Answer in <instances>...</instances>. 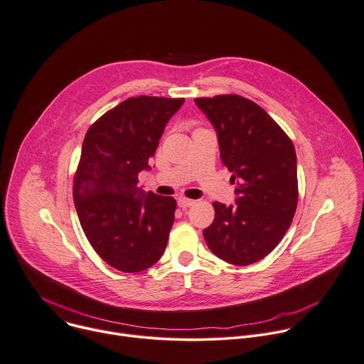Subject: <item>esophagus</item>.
I'll return each mask as SVG.
<instances>
[{
  "label": "esophagus",
  "instance_id": "obj_1",
  "mask_svg": "<svg viewBox=\"0 0 364 364\" xmlns=\"http://www.w3.org/2000/svg\"><path fill=\"white\" fill-rule=\"evenodd\" d=\"M195 204L193 199H188V198H179L178 199V205L182 208V210H186L189 207H192Z\"/></svg>",
  "mask_w": 364,
  "mask_h": 364
}]
</instances>
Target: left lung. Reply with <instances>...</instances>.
Segmentation results:
<instances>
[{"mask_svg":"<svg viewBox=\"0 0 364 364\" xmlns=\"http://www.w3.org/2000/svg\"><path fill=\"white\" fill-rule=\"evenodd\" d=\"M218 137L221 161L232 173L235 205L215 203L204 230L210 250L237 266L266 257L288 231L298 204L292 140L256 102L240 95L195 98Z\"/></svg>","mask_w":364,"mask_h":364,"instance_id":"8db88e82","label":"left lung"}]
</instances>
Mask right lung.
<instances>
[{
  "label": "right lung",
  "mask_w": 364,
  "mask_h": 364,
  "mask_svg": "<svg viewBox=\"0 0 364 364\" xmlns=\"http://www.w3.org/2000/svg\"><path fill=\"white\" fill-rule=\"evenodd\" d=\"M183 98L132 97L88 129L73 178L82 230L98 256L117 270L136 273L164 255L176 200L144 192L139 173L150 169L159 139Z\"/></svg>",
  "instance_id": "add662e5"
}]
</instances>
